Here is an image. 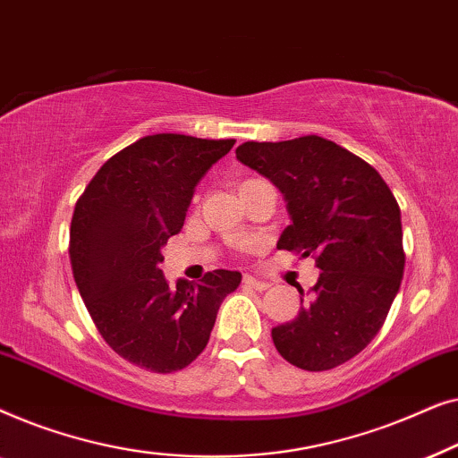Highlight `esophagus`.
Here are the masks:
<instances>
[{"label": "esophagus", "mask_w": 458, "mask_h": 458, "mask_svg": "<svg viewBox=\"0 0 458 458\" xmlns=\"http://www.w3.org/2000/svg\"><path fill=\"white\" fill-rule=\"evenodd\" d=\"M243 285H246V287H252V290H256V292H265V290H268V284H267V281L254 279L252 275H243Z\"/></svg>", "instance_id": "1"}]
</instances>
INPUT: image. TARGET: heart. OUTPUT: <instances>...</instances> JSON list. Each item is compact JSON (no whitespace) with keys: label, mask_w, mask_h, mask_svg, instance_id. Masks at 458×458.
I'll list each match as a JSON object with an SVG mask.
<instances>
[{"label":"heart","mask_w":458,"mask_h":458,"mask_svg":"<svg viewBox=\"0 0 458 458\" xmlns=\"http://www.w3.org/2000/svg\"><path fill=\"white\" fill-rule=\"evenodd\" d=\"M248 181H252V179H248ZM243 183H246V181H243ZM243 183H242V185H243ZM242 185H240V187H242Z\"/></svg>","instance_id":"b5f03b06"}]
</instances>
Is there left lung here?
<instances>
[{
  "label": "left lung",
  "mask_w": 458,
  "mask_h": 458,
  "mask_svg": "<svg viewBox=\"0 0 458 458\" xmlns=\"http://www.w3.org/2000/svg\"><path fill=\"white\" fill-rule=\"evenodd\" d=\"M235 156L284 193L292 225L277 248L312 254L321 271L296 318L273 327L275 348L304 371L344 365L377 335L400 290L396 198L371 165L318 135L246 141Z\"/></svg>",
  "instance_id": "left-lung-1"
}]
</instances>
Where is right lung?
I'll return each mask as SVG.
<instances>
[{
	"label": "right lung",
	"instance_id": "add662e5",
	"mask_svg": "<svg viewBox=\"0 0 458 458\" xmlns=\"http://www.w3.org/2000/svg\"><path fill=\"white\" fill-rule=\"evenodd\" d=\"M235 140L148 135L104 162L77 199L72 275L99 335L124 360L152 373L185 369L202 354L237 271L168 285L162 246L183 229L193 191Z\"/></svg>",
	"mask_w": 458,
	"mask_h": 458
}]
</instances>
